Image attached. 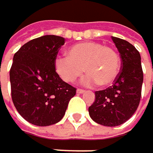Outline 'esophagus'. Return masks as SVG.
<instances>
[{
  "label": "esophagus",
  "instance_id": "34e87169",
  "mask_svg": "<svg viewBox=\"0 0 153 153\" xmlns=\"http://www.w3.org/2000/svg\"><path fill=\"white\" fill-rule=\"evenodd\" d=\"M84 92H85V90L82 89V88H78V89H77V93H78V94H82V93H84Z\"/></svg>",
  "mask_w": 153,
  "mask_h": 153
}]
</instances>
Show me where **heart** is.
Masks as SVG:
<instances>
[{"mask_svg":"<svg viewBox=\"0 0 153 153\" xmlns=\"http://www.w3.org/2000/svg\"><path fill=\"white\" fill-rule=\"evenodd\" d=\"M67 55L55 59V70L63 80L73 82L85 71L87 85H111L119 75L121 59L117 51L101 43L84 42L75 44L67 50Z\"/></svg>","mask_w":153,"mask_h":153,"instance_id":"1","label":"heart"}]
</instances>
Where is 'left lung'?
<instances>
[{
  "mask_svg": "<svg viewBox=\"0 0 153 153\" xmlns=\"http://www.w3.org/2000/svg\"><path fill=\"white\" fill-rule=\"evenodd\" d=\"M121 57V70L113 85L95 91V101L88 108L90 117L97 123L114 127L133 116L141 98L143 69L138 51L126 40L112 36Z\"/></svg>",
  "mask_w": 153,
  "mask_h": 153,
  "instance_id": "left-lung-1",
  "label": "left lung"
}]
</instances>
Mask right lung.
I'll list each match as a JSON object with an SVG mask.
<instances>
[{
    "instance_id": "1",
    "label": "right lung",
    "mask_w": 153,
    "mask_h": 153,
    "mask_svg": "<svg viewBox=\"0 0 153 153\" xmlns=\"http://www.w3.org/2000/svg\"><path fill=\"white\" fill-rule=\"evenodd\" d=\"M64 44L62 36H43L24 44L14 55L9 71L12 101L22 117L36 126L59 122L76 94L55 70Z\"/></svg>"
}]
</instances>
